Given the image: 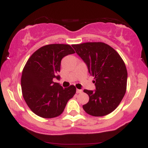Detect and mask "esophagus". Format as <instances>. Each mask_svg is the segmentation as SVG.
<instances>
[{
  "label": "esophagus",
  "instance_id": "esophagus-1",
  "mask_svg": "<svg viewBox=\"0 0 148 148\" xmlns=\"http://www.w3.org/2000/svg\"><path fill=\"white\" fill-rule=\"evenodd\" d=\"M82 92H83L82 90H79V89L76 90V93H77V94H79V93H81Z\"/></svg>",
  "mask_w": 148,
  "mask_h": 148
}]
</instances>
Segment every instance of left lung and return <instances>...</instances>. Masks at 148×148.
<instances>
[{"mask_svg":"<svg viewBox=\"0 0 148 148\" xmlns=\"http://www.w3.org/2000/svg\"><path fill=\"white\" fill-rule=\"evenodd\" d=\"M72 47L95 79V90H84L89 96V101L83 108L92 116L109 114L120 104L126 92L125 62L115 49L103 42H86Z\"/></svg>","mask_w":148,"mask_h":148,"instance_id":"1","label":"left lung"}]
</instances>
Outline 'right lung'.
Listing matches in <instances>:
<instances>
[{
    "label": "right lung",
    "mask_w": 148,
    "mask_h": 148,
    "mask_svg": "<svg viewBox=\"0 0 148 148\" xmlns=\"http://www.w3.org/2000/svg\"><path fill=\"white\" fill-rule=\"evenodd\" d=\"M70 45L53 44L44 46L30 57L22 72L23 97L35 114L44 118L58 116L67 101L76 93L74 86L63 88L53 79L60 80L61 60L74 53Z\"/></svg>",
    "instance_id": "1"
}]
</instances>
